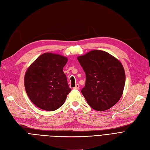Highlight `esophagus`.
Wrapping results in <instances>:
<instances>
[{
    "mask_svg": "<svg viewBox=\"0 0 150 150\" xmlns=\"http://www.w3.org/2000/svg\"><path fill=\"white\" fill-rule=\"evenodd\" d=\"M79 84H76L75 87L73 88V89H79Z\"/></svg>",
    "mask_w": 150,
    "mask_h": 150,
    "instance_id": "esophagus-1",
    "label": "esophagus"
}]
</instances>
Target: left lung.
Returning <instances> with one entry per match:
<instances>
[{"instance_id": "1", "label": "left lung", "mask_w": 150, "mask_h": 150, "mask_svg": "<svg viewBox=\"0 0 150 150\" xmlns=\"http://www.w3.org/2000/svg\"><path fill=\"white\" fill-rule=\"evenodd\" d=\"M78 60L86 74L85 86L81 90L94 110H108L120 99L125 84V72L121 62L109 53L93 50Z\"/></svg>"}]
</instances>
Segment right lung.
<instances>
[{
	"label": "right lung",
	"instance_id": "1",
	"mask_svg": "<svg viewBox=\"0 0 150 150\" xmlns=\"http://www.w3.org/2000/svg\"><path fill=\"white\" fill-rule=\"evenodd\" d=\"M67 62L64 56L46 52L29 67L24 77L25 89L36 106L54 111L64 104L71 91L62 70Z\"/></svg>",
	"mask_w": 150,
	"mask_h": 150
}]
</instances>
